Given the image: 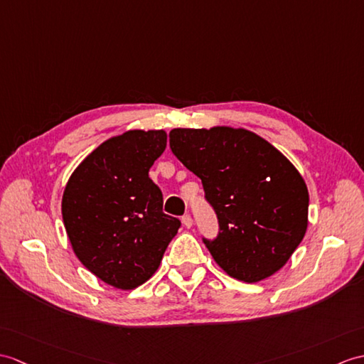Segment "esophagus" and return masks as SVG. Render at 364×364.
<instances>
[{
	"label": "esophagus",
	"mask_w": 364,
	"mask_h": 364,
	"mask_svg": "<svg viewBox=\"0 0 364 364\" xmlns=\"http://www.w3.org/2000/svg\"><path fill=\"white\" fill-rule=\"evenodd\" d=\"M181 220H183V225H184L186 228H191V226H192V217H191L189 214H184V215L181 217Z\"/></svg>",
	"instance_id": "34e87169"
}]
</instances>
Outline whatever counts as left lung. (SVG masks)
<instances>
[{"label": "left lung", "mask_w": 364, "mask_h": 364, "mask_svg": "<svg viewBox=\"0 0 364 364\" xmlns=\"http://www.w3.org/2000/svg\"><path fill=\"white\" fill-rule=\"evenodd\" d=\"M168 142L217 214V237H203L217 264L248 284L281 269L307 231L309 191L296 167L245 129H173Z\"/></svg>", "instance_id": "1"}]
</instances>
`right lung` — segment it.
<instances>
[{
	"label": "right lung",
	"instance_id": "obj_1",
	"mask_svg": "<svg viewBox=\"0 0 364 364\" xmlns=\"http://www.w3.org/2000/svg\"><path fill=\"white\" fill-rule=\"evenodd\" d=\"M167 144L164 130H130L92 150L73 172L62 215L75 256L121 290L151 277L181 222L163 213L149 171Z\"/></svg>",
	"mask_w": 364,
	"mask_h": 364
}]
</instances>
